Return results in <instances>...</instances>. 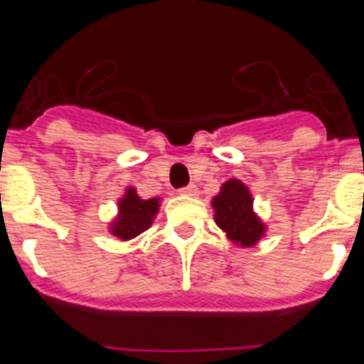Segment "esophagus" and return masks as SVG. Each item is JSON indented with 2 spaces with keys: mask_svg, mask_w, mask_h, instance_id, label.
Instances as JSON below:
<instances>
[{
  "mask_svg": "<svg viewBox=\"0 0 364 364\" xmlns=\"http://www.w3.org/2000/svg\"><path fill=\"white\" fill-rule=\"evenodd\" d=\"M178 193L180 195H184V197H197L198 188L195 184H189V186H186V188L178 189Z\"/></svg>",
  "mask_w": 364,
  "mask_h": 364,
  "instance_id": "34e87169",
  "label": "esophagus"
}]
</instances>
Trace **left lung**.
Wrapping results in <instances>:
<instances>
[{"label": "left lung", "instance_id": "obj_1", "mask_svg": "<svg viewBox=\"0 0 364 364\" xmlns=\"http://www.w3.org/2000/svg\"><path fill=\"white\" fill-rule=\"evenodd\" d=\"M215 222L231 242L252 247L264 237L266 226L253 211V197L244 182L230 178L211 200Z\"/></svg>", "mask_w": 364, "mask_h": 364}]
</instances>
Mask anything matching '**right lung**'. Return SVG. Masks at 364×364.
Wrapping results in <instances>:
<instances>
[{
    "label": "right lung",
    "mask_w": 364,
    "mask_h": 364,
    "mask_svg": "<svg viewBox=\"0 0 364 364\" xmlns=\"http://www.w3.org/2000/svg\"><path fill=\"white\" fill-rule=\"evenodd\" d=\"M160 198L144 200L136 195V189L127 188L124 197L118 200V215L111 222V233L122 240H131L136 235L151 228L154 217L159 213Z\"/></svg>",
    "instance_id": "add662e5"
}]
</instances>
